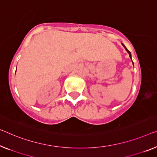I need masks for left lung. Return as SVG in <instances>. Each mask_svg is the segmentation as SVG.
Segmentation results:
<instances>
[{"mask_svg":"<svg viewBox=\"0 0 157 157\" xmlns=\"http://www.w3.org/2000/svg\"><path fill=\"white\" fill-rule=\"evenodd\" d=\"M122 45L124 46V47H125V50L126 51H127V52L128 53H129V56H130V58H131V60H132V56H131V53H130V51H128V49H127V48H126L125 47V45H124V44H122ZM132 63H133V62H132ZM133 65H134V63H133Z\"/></svg>","mask_w":157,"mask_h":157,"instance_id":"1","label":"left lung"}]
</instances>
